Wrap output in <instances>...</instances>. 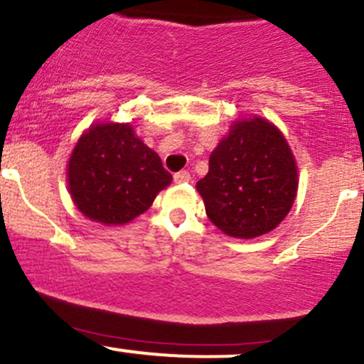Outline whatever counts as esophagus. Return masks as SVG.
Returning a JSON list of instances; mask_svg holds the SVG:
<instances>
[{
    "label": "esophagus",
    "mask_w": 364,
    "mask_h": 364,
    "mask_svg": "<svg viewBox=\"0 0 364 364\" xmlns=\"http://www.w3.org/2000/svg\"><path fill=\"white\" fill-rule=\"evenodd\" d=\"M173 181L177 183H183V182H189L191 181V173L187 170H182V171H177V173L173 175Z\"/></svg>",
    "instance_id": "esophagus-1"
}]
</instances>
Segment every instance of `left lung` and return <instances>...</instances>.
I'll return each mask as SVG.
<instances>
[{"mask_svg":"<svg viewBox=\"0 0 364 364\" xmlns=\"http://www.w3.org/2000/svg\"><path fill=\"white\" fill-rule=\"evenodd\" d=\"M196 187L220 230L252 239L287 216L297 193V166L279 129L256 117L232 125Z\"/></svg>","mask_w":364,"mask_h":364,"instance_id":"1","label":"left lung"}]
</instances>
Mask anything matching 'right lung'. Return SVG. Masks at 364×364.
Listing matches in <instances>:
<instances>
[{"label":"right lung","instance_id":"right-lung-1","mask_svg":"<svg viewBox=\"0 0 364 364\" xmlns=\"http://www.w3.org/2000/svg\"><path fill=\"white\" fill-rule=\"evenodd\" d=\"M170 182L160 156L124 124L89 129L68 161L73 203L105 225H122L144 213Z\"/></svg>","mask_w":364,"mask_h":364}]
</instances>
